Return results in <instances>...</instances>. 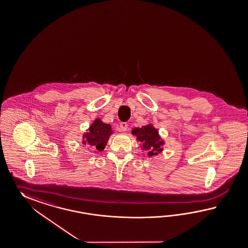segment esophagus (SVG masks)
I'll return each instance as SVG.
<instances>
[{"label": "esophagus", "instance_id": "obj_1", "mask_svg": "<svg viewBox=\"0 0 248 248\" xmlns=\"http://www.w3.org/2000/svg\"><path fill=\"white\" fill-rule=\"evenodd\" d=\"M120 128H121V130L123 132H125V131L128 130V124L125 123V122L121 123V124H120Z\"/></svg>", "mask_w": 248, "mask_h": 248}]
</instances>
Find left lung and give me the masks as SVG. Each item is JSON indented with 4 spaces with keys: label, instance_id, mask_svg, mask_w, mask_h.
Here are the masks:
<instances>
[{
    "label": "left lung",
    "instance_id": "1",
    "mask_svg": "<svg viewBox=\"0 0 248 248\" xmlns=\"http://www.w3.org/2000/svg\"><path fill=\"white\" fill-rule=\"evenodd\" d=\"M132 133L137 137L139 141L142 142V149L149 151L148 155L150 157L157 155L158 152L163 151L161 146L164 145V140L160 139L157 129H155L151 124L141 128H134Z\"/></svg>",
    "mask_w": 248,
    "mask_h": 248
}]
</instances>
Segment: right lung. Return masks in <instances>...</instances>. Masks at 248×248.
I'll use <instances>...</instances> for the list:
<instances>
[{
  "mask_svg": "<svg viewBox=\"0 0 248 248\" xmlns=\"http://www.w3.org/2000/svg\"><path fill=\"white\" fill-rule=\"evenodd\" d=\"M111 134V125L104 124L100 119H96L89 128V131L83 134L82 143L96 151H101L105 149Z\"/></svg>",
  "mask_w": 248,
  "mask_h": 248,
  "instance_id": "add662e5",
  "label": "right lung"
}]
</instances>
